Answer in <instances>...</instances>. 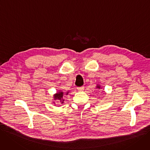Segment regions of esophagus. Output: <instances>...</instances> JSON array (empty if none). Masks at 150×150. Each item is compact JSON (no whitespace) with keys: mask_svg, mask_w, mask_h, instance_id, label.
Listing matches in <instances>:
<instances>
[{"mask_svg":"<svg viewBox=\"0 0 150 150\" xmlns=\"http://www.w3.org/2000/svg\"><path fill=\"white\" fill-rule=\"evenodd\" d=\"M77 90H78L79 91H83L84 90V86H80V87H78L77 88Z\"/></svg>","mask_w":150,"mask_h":150,"instance_id":"1","label":"esophagus"}]
</instances>
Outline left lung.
I'll return each mask as SVG.
<instances>
[{"label": "left lung", "instance_id": "1", "mask_svg": "<svg viewBox=\"0 0 150 150\" xmlns=\"http://www.w3.org/2000/svg\"><path fill=\"white\" fill-rule=\"evenodd\" d=\"M96 88H99V89H100V88H101V86L98 85H97V86H96Z\"/></svg>", "mask_w": 150, "mask_h": 150}]
</instances>
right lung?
<instances>
[{
    "mask_svg": "<svg viewBox=\"0 0 150 150\" xmlns=\"http://www.w3.org/2000/svg\"><path fill=\"white\" fill-rule=\"evenodd\" d=\"M69 91L67 92H63V91L60 90L57 93H55L54 95V100H58L60 104H63L64 102V97L65 95H67Z\"/></svg>",
    "mask_w": 150,
    "mask_h": 150,
    "instance_id": "1",
    "label": "right lung"
}]
</instances>
